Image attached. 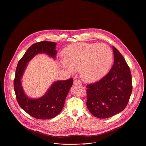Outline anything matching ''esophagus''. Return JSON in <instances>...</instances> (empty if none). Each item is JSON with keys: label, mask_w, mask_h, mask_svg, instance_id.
Wrapping results in <instances>:
<instances>
[{"label": "esophagus", "mask_w": 146, "mask_h": 146, "mask_svg": "<svg viewBox=\"0 0 146 146\" xmlns=\"http://www.w3.org/2000/svg\"><path fill=\"white\" fill-rule=\"evenodd\" d=\"M73 84L74 85H80L81 86V85H82V82L80 80H78L77 79H75L73 81Z\"/></svg>", "instance_id": "34e87169"}]
</instances>
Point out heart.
Returning a JSON list of instances; mask_svg holds the SVG:
<instances>
[{
    "mask_svg": "<svg viewBox=\"0 0 146 146\" xmlns=\"http://www.w3.org/2000/svg\"><path fill=\"white\" fill-rule=\"evenodd\" d=\"M61 65L69 73L79 69L81 78L88 82L98 81L105 76L113 61V54L106 44L77 43L63 51Z\"/></svg>",
    "mask_w": 146,
    "mask_h": 146,
    "instance_id": "1",
    "label": "heart"
}]
</instances>
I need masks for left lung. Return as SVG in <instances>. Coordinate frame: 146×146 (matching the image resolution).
I'll list each match as a JSON object with an SVG mask.
<instances>
[{
    "instance_id": "1",
    "label": "left lung",
    "mask_w": 146,
    "mask_h": 146,
    "mask_svg": "<svg viewBox=\"0 0 146 146\" xmlns=\"http://www.w3.org/2000/svg\"><path fill=\"white\" fill-rule=\"evenodd\" d=\"M114 64L99 81L87 86V106L99 118H107L121 112L127 106L132 91L130 69L123 56L113 46Z\"/></svg>"
}]
</instances>
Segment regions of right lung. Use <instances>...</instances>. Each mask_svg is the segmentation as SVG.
<instances>
[{"instance_id": "add662e5", "label": "right lung", "mask_w": 146, "mask_h": 146, "mask_svg": "<svg viewBox=\"0 0 146 146\" xmlns=\"http://www.w3.org/2000/svg\"><path fill=\"white\" fill-rule=\"evenodd\" d=\"M56 45V43L46 41L33 44L19 60L16 68L14 89L18 103L26 113L37 119H51L58 115L64 108L66 98L73 84V78L56 81L43 96L37 99L28 96L23 90L21 78L28 62L35 55L42 53L55 59Z\"/></svg>"}]
</instances>
